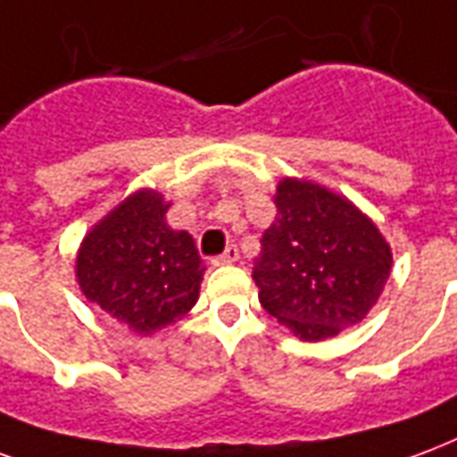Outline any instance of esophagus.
I'll use <instances>...</instances> for the list:
<instances>
[{"label":"esophagus","instance_id":"esophagus-1","mask_svg":"<svg viewBox=\"0 0 457 457\" xmlns=\"http://www.w3.org/2000/svg\"><path fill=\"white\" fill-rule=\"evenodd\" d=\"M238 261V248L236 245H228L221 255H216L214 265H231V262Z\"/></svg>","mask_w":457,"mask_h":457}]
</instances>
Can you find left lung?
I'll return each mask as SVG.
<instances>
[{
    "mask_svg": "<svg viewBox=\"0 0 457 457\" xmlns=\"http://www.w3.org/2000/svg\"><path fill=\"white\" fill-rule=\"evenodd\" d=\"M275 206L253 268L262 309L302 341H324L362 321L392 270L378 226L309 179H282Z\"/></svg>",
    "mask_w": 457,
    "mask_h": 457,
    "instance_id": "left-lung-1",
    "label": "left lung"
}]
</instances>
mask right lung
Here are the masks:
<instances>
[{"mask_svg": "<svg viewBox=\"0 0 457 457\" xmlns=\"http://www.w3.org/2000/svg\"><path fill=\"white\" fill-rule=\"evenodd\" d=\"M168 202L153 189L126 196L85 236L78 253L82 295L148 336L196 304L204 265L187 231L165 221Z\"/></svg>", "mask_w": 457, "mask_h": 457, "instance_id": "right-lung-1", "label": "right lung"}]
</instances>
